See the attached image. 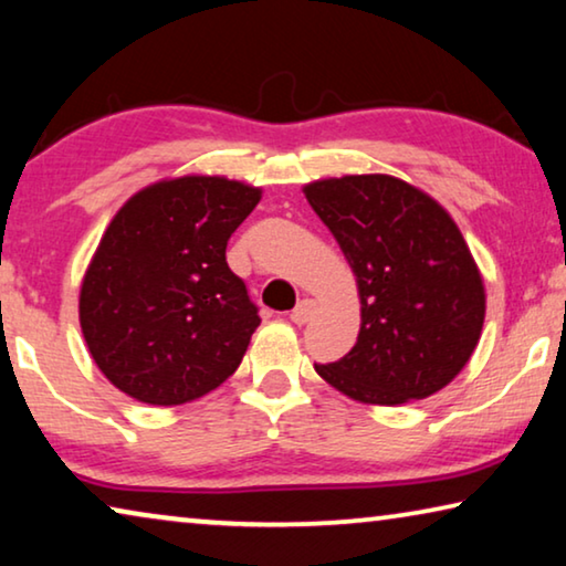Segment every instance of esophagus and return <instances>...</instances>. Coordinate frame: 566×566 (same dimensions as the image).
Segmentation results:
<instances>
[{
	"label": "esophagus",
	"instance_id": "34e87169",
	"mask_svg": "<svg viewBox=\"0 0 566 566\" xmlns=\"http://www.w3.org/2000/svg\"><path fill=\"white\" fill-rule=\"evenodd\" d=\"M313 311H316V303H313L311 298H303V301H298V306L291 311V321L298 326L306 324V321H311Z\"/></svg>",
	"mask_w": 566,
	"mask_h": 566
}]
</instances>
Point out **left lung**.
<instances>
[{
    "instance_id": "obj_1",
    "label": "left lung",
    "mask_w": 566,
    "mask_h": 566,
    "mask_svg": "<svg viewBox=\"0 0 566 566\" xmlns=\"http://www.w3.org/2000/svg\"><path fill=\"white\" fill-rule=\"evenodd\" d=\"M306 199L356 273L361 328L349 354L313 364L359 402L424 399L465 367L485 293L463 234L420 189L385 174L313 181Z\"/></svg>"
}]
</instances>
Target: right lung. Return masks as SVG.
I'll return each instance as SVG.
<instances>
[{"label":"right lung","instance_id":"1","mask_svg":"<svg viewBox=\"0 0 566 566\" xmlns=\"http://www.w3.org/2000/svg\"><path fill=\"white\" fill-rule=\"evenodd\" d=\"M258 202L240 181L181 177L113 217L83 277L81 328L120 392L185 405L240 367L260 316L224 250Z\"/></svg>","mask_w":566,"mask_h":566}]
</instances>
